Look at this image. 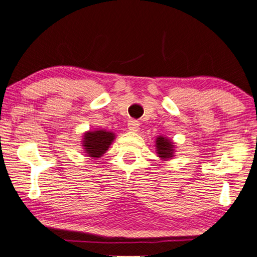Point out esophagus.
Listing matches in <instances>:
<instances>
[{
  "mask_svg": "<svg viewBox=\"0 0 257 257\" xmlns=\"http://www.w3.org/2000/svg\"><path fill=\"white\" fill-rule=\"evenodd\" d=\"M139 126H140V123L138 121H135V119H131L128 123V129L131 132H138Z\"/></svg>",
  "mask_w": 257,
  "mask_h": 257,
  "instance_id": "obj_1",
  "label": "esophagus"
}]
</instances>
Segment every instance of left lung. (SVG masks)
Listing matches in <instances>:
<instances>
[{
  "mask_svg": "<svg viewBox=\"0 0 257 257\" xmlns=\"http://www.w3.org/2000/svg\"><path fill=\"white\" fill-rule=\"evenodd\" d=\"M173 144L170 140L159 136L157 140V152L159 157L162 159H170L173 157Z\"/></svg>",
  "mask_w": 257,
  "mask_h": 257,
  "instance_id": "1",
  "label": "left lung"
}]
</instances>
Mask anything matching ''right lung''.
<instances>
[{
	"instance_id": "1",
	"label": "right lung",
	"mask_w": 257,
	"mask_h": 257,
	"mask_svg": "<svg viewBox=\"0 0 257 257\" xmlns=\"http://www.w3.org/2000/svg\"><path fill=\"white\" fill-rule=\"evenodd\" d=\"M115 135L112 133L103 131L89 132L84 135L83 147H85V152L91 158H99L108 151L109 146L111 145Z\"/></svg>"
}]
</instances>
